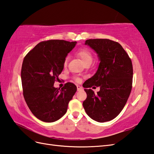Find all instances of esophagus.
<instances>
[{
    "label": "esophagus",
    "instance_id": "esophagus-1",
    "mask_svg": "<svg viewBox=\"0 0 154 154\" xmlns=\"http://www.w3.org/2000/svg\"><path fill=\"white\" fill-rule=\"evenodd\" d=\"M77 91H81V90H82V89H83L82 87H81L80 85H77Z\"/></svg>",
    "mask_w": 154,
    "mask_h": 154
}]
</instances>
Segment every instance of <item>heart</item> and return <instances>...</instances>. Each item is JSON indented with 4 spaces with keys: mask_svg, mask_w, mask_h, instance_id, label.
I'll return each instance as SVG.
<instances>
[{
    "mask_svg": "<svg viewBox=\"0 0 154 154\" xmlns=\"http://www.w3.org/2000/svg\"><path fill=\"white\" fill-rule=\"evenodd\" d=\"M77 55H78V57H79L81 59L84 64L87 63V62H92L93 61L92 54H91L90 51L87 50V49H81L77 52ZM67 61L68 57H66L64 61L65 65H67Z\"/></svg>",
    "mask_w": 154,
    "mask_h": 154,
    "instance_id": "heart-1",
    "label": "heart"
}]
</instances>
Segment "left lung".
Returning a JSON list of instances; mask_svg holds the SVG:
<instances>
[{
	"label": "left lung",
	"instance_id": "8db88e82",
	"mask_svg": "<svg viewBox=\"0 0 154 154\" xmlns=\"http://www.w3.org/2000/svg\"><path fill=\"white\" fill-rule=\"evenodd\" d=\"M96 52L100 61L93 76L83 86L87 99L83 106L87 115L99 122L116 118L125 106L132 90V61L120 44L108 39H89L85 41ZM99 86L97 94L90 89Z\"/></svg>",
	"mask_w": 154,
	"mask_h": 154
}]
</instances>
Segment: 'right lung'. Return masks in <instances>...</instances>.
Listing matches in <instances>:
<instances>
[{
  "mask_svg": "<svg viewBox=\"0 0 154 154\" xmlns=\"http://www.w3.org/2000/svg\"><path fill=\"white\" fill-rule=\"evenodd\" d=\"M77 42L51 40L37 44L26 55L21 79L26 103L34 115L53 122L66 113L77 87L67 83L60 90L54 87L63 69L64 61Z\"/></svg>",
  "mask_w": 154,
  "mask_h": 154,
  "instance_id": "1",
  "label": "right lung"
}]
</instances>
